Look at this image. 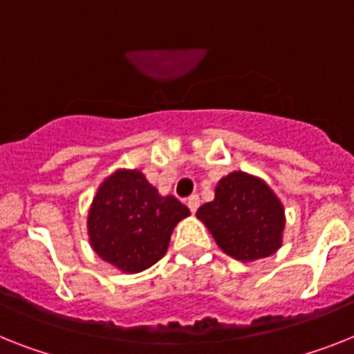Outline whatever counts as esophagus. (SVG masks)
<instances>
[{
  "mask_svg": "<svg viewBox=\"0 0 354 354\" xmlns=\"http://www.w3.org/2000/svg\"><path fill=\"white\" fill-rule=\"evenodd\" d=\"M187 207H189V209H191V212L194 214L196 210H198V207H200V196L192 194L191 198H187Z\"/></svg>",
  "mask_w": 354,
  "mask_h": 354,
  "instance_id": "1",
  "label": "esophagus"
}]
</instances>
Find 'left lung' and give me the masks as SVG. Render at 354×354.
Returning <instances> with one entry per match:
<instances>
[{
  "label": "left lung",
  "mask_w": 354,
  "mask_h": 354,
  "mask_svg": "<svg viewBox=\"0 0 354 354\" xmlns=\"http://www.w3.org/2000/svg\"><path fill=\"white\" fill-rule=\"evenodd\" d=\"M196 216L219 248L243 263L268 257L283 245V203L261 178L243 171L221 178L216 198L201 205Z\"/></svg>",
  "instance_id": "obj_1"
}]
</instances>
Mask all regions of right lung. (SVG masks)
Masks as SVG:
<instances>
[{
	"mask_svg": "<svg viewBox=\"0 0 354 354\" xmlns=\"http://www.w3.org/2000/svg\"><path fill=\"white\" fill-rule=\"evenodd\" d=\"M191 214L162 196L140 171L118 169L100 183L88 212V236L100 259L138 273L162 259L178 223Z\"/></svg>",
	"mask_w": 354,
	"mask_h": 354,
	"instance_id": "right-lung-1",
	"label": "right lung"
}]
</instances>
